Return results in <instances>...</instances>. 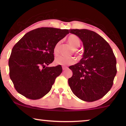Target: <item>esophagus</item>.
I'll use <instances>...</instances> for the list:
<instances>
[{"mask_svg": "<svg viewBox=\"0 0 126 126\" xmlns=\"http://www.w3.org/2000/svg\"><path fill=\"white\" fill-rule=\"evenodd\" d=\"M67 68H68V67H65V66H63V67H62V69H63V71H64V70L67 69Z\"/></svg>", "mask_w": 126, "mask_h": 126, "instance_id": "obj_1", "label": "esophagus"}]
</instances>
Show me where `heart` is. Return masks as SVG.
Segmentation results:
<instances>
[{"label": "heart", "mask_w": 126, "mask_h": 126, "mask_svg": "<svg viewBox=\"0 0 126 126\" xmlns=\"http://www.w3.org/2000/svg\"><path fill=\"white\" fill-rule=\"evenodd\" d=\"M67 42L69 43L73 49V51H75L80 46V39H79L78 37L76 35L72 34L69 35L67 38ZM61 46V42H58L55 44L54 49H53V52H54V54L57 55L59 52V49L60 48ZM76 59L73 57H68V58H66V57H63L62 56H59L57 57L54 60V63L56 65H63V66H66L73 64L76 63Z\"/></svg>", "instance_id": "obj_1"}]
</instances>
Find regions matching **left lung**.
I'll use <instances>...</instances> for the list:
<instances>
[{
	"label": "left lung",
	"mask_w": 126,
	"mask_h": 126,
	"mask_svg": "<svg viewBox=\"0 0 126 126\" xmlns=\"http://www.w3.org/2000/svg\"><path fill=\"white\" fill-rule=\"evenodd\" d=\"M69 32L80 38L84 50L79 62L69 67L73 76L68 84L82 101H97L112 88L117 73L116 57L110 44L94 32L77 29Z\"/></svg>",
	"instance_id": "obj_1"
}]
</instances>
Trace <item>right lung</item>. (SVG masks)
Listing matches in <instances>:
<instances>
[{"label":"right lung","mask_w":126,"mask_h":126,"mask_svg":"<svg viewBox=\"0 0 126 126\" xmlns=\"http://www.w3.org/2000/svg\"><path fill=\"white\" fill-rule=\"evenodd\" d=\"M68 33V29L39 28L25 34L15 44L9 59V76L19 93L38 99L50 91L62 68L46 65L54 61L55 44Z\"/></svg>","instance_id":"right-lung-1"}]
</instances>
